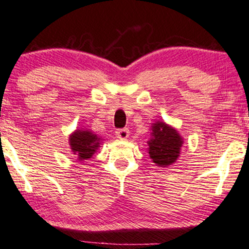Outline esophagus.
I'll use <instances>...</instances> for the list:
<instances>
[{"mask_svg": "<svg viewBox=\"0 0 249 249\" xmlns=\"http://www.w3.org/2000/svg\"><path fill=\"white\" fill-rule=\"evenodd\" d=\"M116 136L120 140H127L128 136H129V129L128 128H124V129L116 130Z\"/></svg>", "mask_w": 249, "mask_h": 249, "instance_id": "34e87169", "label": "esophagus"}]
</instances>
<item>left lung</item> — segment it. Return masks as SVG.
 <instances>
[{"label": "left lung", "instance_id": "1", "mask_svg": "<svg viewBox=\"0 0 249 249\" xmlns=\"http://www.w3.org/2000/svg\"><path fill=\"white\" fill-rule=\"evenodd\" d=\"M151 137L148 141L149 157L157 166L172 165L176 163L180 155L183 145V137L176 128L163 121L151 124Z\"/></svg>", "mask_w": 249, "mask_h": 249}]
</instances>
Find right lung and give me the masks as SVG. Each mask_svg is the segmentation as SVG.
Returning a JSON list of instances; mask_svg holds the SVG:
<instances>
[{"label": "right lung", "instance_id": "right-lung-1", "mask_svg": "<svg viewBox=\"0 0 249 249\" xmlns=\"http://www.w3.org/2000/svg\"><path fill=\"white\" fill-rule=\"evenodd\" d=\"M102 139L92 130L75 129L69 137L70 148L79 160H89L100 148Z\"/></svg>", "mask_w": 249, "mask_h": 249}]
</instances>
